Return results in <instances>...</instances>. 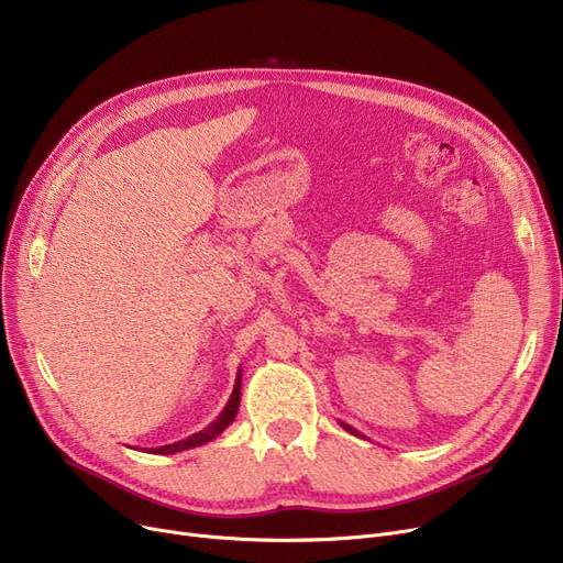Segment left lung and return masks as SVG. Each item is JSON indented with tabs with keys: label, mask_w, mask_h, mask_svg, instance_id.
I'll list each match as a JSON object with an SVG mask.
<instances>
[{
	"label": "left lung",
	"mask_w": 563,
	"mask_h": 563,
	"mask_svg": "<svg viewBox=\"0 0 563 563\" xmlns=\"http://www.w3.org/2000/svg\"><path fill=\"white\" fill-rule=\"evenodd\" d=\"M342 427H344V429H346V431H351V433H356V435H361V433H358V431H356V429H353V427H349V424H342Z\"/></svg>",
	"instance_id": "1"
}]
</instances>
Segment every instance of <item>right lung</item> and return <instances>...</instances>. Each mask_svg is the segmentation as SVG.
<instances>
[{"instance_id":"add662e5","label":"right lung","mask_w":563,"mask_h":563,"mask_svg":"<svg viewBox=\"0 0 563 563\" xmlns=\"http://www.w3.org/2000/svg\"><path fill=\"white\" fill-rule=\"evenodd\" d=\"M240 399H242V372L236 374V380H234V390L225 404V408L221 410V416L212 422L207 424L202 431L185 438V440H177L173 442V445H164V448H155L153 454H175V452H183V450H191V448H200L205 445V442L214 440L219 433H223L236 418V410H240Z\"/></svg>"}]
</instances>
